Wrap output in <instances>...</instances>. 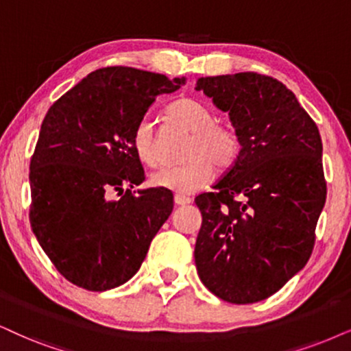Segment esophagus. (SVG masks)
I'll return each instance as SVG.
<instances>
[{
  "instance_id": "obj_1",
  "label": "esophagus",
  "mask_w": 351,
  "mask_h": 351,
  "mask_svg": "<svg viewBox=\"0 0 351 351\" xmlns=\"http://www.w3.org/2000/svg\"><path fill=\"white\" fill-rule=\"evenodd\" d=\"M175 204H176V206H188V204H191V199L186 197V196H181V194H176Z\"/></svg>"
}]
</instances>
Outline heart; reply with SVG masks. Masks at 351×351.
<instances>
[{
    "mask_svg": "<svg viewBox=\"0 0 351 351\" xmlns=\"http://www.w3.org/2000/svg\"><path fill=\"white\" fill-rule=\"evenodd\" d=\"M167 121L191 132L183 152V165L163 168L154 173L152 184L176 194H193L206 188L214 178V167L225 171L237 163L241 144L237 131L228 124L215 121V113L196 99H180L165 112ZM132 147L141 162L150 168L162 163L160 139L154 123L143 118L132 132Z\"/></svg>",
    "mask_w": 351,
    "mask_h": 351,
    "instance_id": "obj_1",
    "label": "heart"
}]
</instances>
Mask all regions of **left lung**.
Wrapping results in <instances>:
<instances>
[{
    "mask_svg": "<svg viewBox=\"0 0 351 351\" xmlns=\"http://www.w3.org/2000/svg\"><path fill=\"white\" fill-rule=\"evenodd\" d=\"M196 90L228 112L241 144L214 191L196 197L199 278L228 303H257L311 257L327 194L321 134L293 92L270 76L199 77Z\"/></svg>",
    "mask_w": 351,
    "mask_h": 351,
    "instance_id": "8db88e82",
    "label": "left lung"
}]
</instances>
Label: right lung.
I'll list each match as a JSON object with an SVG mask.
<instances>
[{
  "mask_svg": "<svg viewBox=\"0 0 351 351\" xmlns=\"http://www.w3.org/2000/svg\"><path fill=\"white\" fill-rule=\"evenodd\" d=\"M181 84L184 77L110 66L47 112L30 158L29 219L42 250L74 285L105 291L126 283L170 217V191H131L145 180L132 132L157 95Z\"/></svg>",
  "mask_w": 351,
  "mask_h": 351,
  "instance_id": "obj_1",
  "label": "right lung"
}]
</instances>
